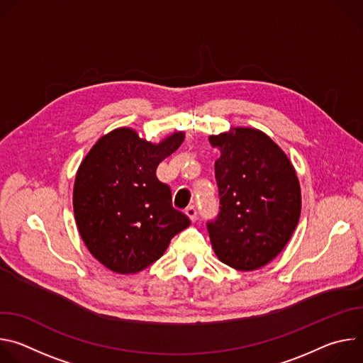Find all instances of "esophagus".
<instances>
[{"label":"esophagus","instance_id":"1","mask_svg":"<svg viewBox=\"0 0 363 363\" xmlns=\"http://www.w3.org/2000/svg\"><path fill=\"white\" fill-rule=\"evenodd\" d=\"M185 214H186V217L192 221V223H195L196 221V208H195V206H189V208L185 211Z\"/></svg>","mask_w":363,"mask_h":363}]
</instances>
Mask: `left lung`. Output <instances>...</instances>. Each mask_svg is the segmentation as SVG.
<instances>
[{
    "instance_id": "obj_1",
    "label": "left lung",
    "mask_w": 363,
    "mask_h": 363,
    "mask_svg": "<svg viewBox=\"0 0 363 363\" xmlns=\"http://www.w3.org/2000/svg\"><path fill=\"white\" fill-rule=\"evenodd\" d=\"M220 214L208 223L214 252L224 264L252 272L276 258L291 238L301 211L294 167L264 132L231 128L211 135Z\"/></svg>"
}]
</instances>
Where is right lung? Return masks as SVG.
<instances>
[{
    "instance_id": "add662e5",
    "label": "right lung",
    "mask_w": 363,
    "mask_h": 363,
    "mask_svg": "<svg viewBox=\"0 0 363 363\" xmlns=\"http://www.w3.org/2000/svg\"><path fill=\"white\" fill-rule=\"evenodd\" d=\"M174 132L158 143L132 128L103 135L82 161L73 186L79 234L96 260L118 274H135L164 255L191 221L174 210L158 165L184 142Z\"/></svg>"
}]
</instances>
